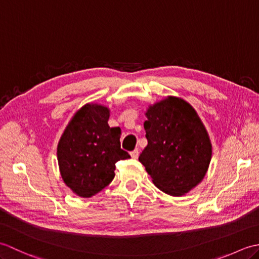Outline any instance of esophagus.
<instances>
[{
    "instance_id": "34e87169",
    "label": "esophagus",
    "mask_w": 259,
    "mask_h": 259,
    "mask_svg": "<svg viewBox=\"0 0 259 259\" xmlns=\"http://www.w3.org/2000/svg\"><path fill=\"white\" fill-rule=\"evenodd\" d=\"M130 156H131V158L133 159H137L139 157V150L138 149H135L134 151H131L130 152Z\"/></svg>"
}]
</instances>
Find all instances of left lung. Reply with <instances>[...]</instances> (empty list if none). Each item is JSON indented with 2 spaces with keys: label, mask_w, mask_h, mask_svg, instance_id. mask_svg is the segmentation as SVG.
Segmentation results:
<instances>
[{
  "label": "left lung",
  "mask_w": 259,
  "mask_h": 259,
  "mask_svg": "<svg viewBox=\"0 0 259 259\" xmlns=\"http://www.w3.org/2000/svg\"><path fill=\"white\" fill-rule=\"evenodd\" d=\"M145 114L148 145L139 161L158 189L184 196L208 171L212 146L206 126L190 103L175 96L149 104Z\"/></svg>",
  "instance_id": "obj_1"
}]
</instances>
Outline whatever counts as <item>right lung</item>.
I'll return each mask as SVG.
<instances>
[{
    "instance_id": "right-lung-1",
    "label": "right lung",
    "mask_w": 259,
    "mask_h": 259,
    "mask_svg": "<svg viewBox=\"0 0 259 259\" xmlns=\"http://www.w3.org/2000/svg\"><path fill=\"white\" fill-rule=\"evenodd\" d=\"M110 109L85 103L65 126L57 148L63 183L79 197L90 198L114 178L115 162L129 159L120 148V128H110Z\"/></svg>"
}]
</instances>
